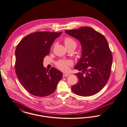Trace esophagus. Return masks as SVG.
<instances>
[{
  "label": "esophagus",
  "instance_id": "obj_1",
  "mask_svg": "<svg viewBox=\"0 0 127 127\" xmlns=\"http://www.w3.org/2000/svg\"><path fill=\"white\" fill-rule=\"evenodd\" d=\"M69 74L68 73H63V77H67L68 76H69Z\"/></svg>",
  "mask_w": 127,
  "mask_h": 127
}]
</instances>
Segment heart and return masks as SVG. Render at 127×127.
<instances>
[{
    "label": "heart",
    "instance_id": "b5f03b06",
    "mask_svg": "<svg viewBox=\"0 0 127 127\" xmlns=\"http://www.w3.org/2000/svg\"><path fill=\"white\" fill-rule=\"evenodd\" d=\"M64 43L66 48L70 46H76V41L70 37H66L64 38ZM72 64V63L71 61L65 60H60L56 63V65L59 69L64 71L68 70V66Z\"/></svg>",
    "mask_w": 127,
    "mask_h": 127
}]
</instances>
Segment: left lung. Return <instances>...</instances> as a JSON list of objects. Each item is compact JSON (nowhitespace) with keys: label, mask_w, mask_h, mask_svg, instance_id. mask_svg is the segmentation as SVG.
<instances>
[{"label":"left lung","mask_w":127,"mask_h":127,"mask_svg":"<svg viewBox=\"0 0 127 127\" xmlns=\"http://www.w3.org/2000/svg\"><path fill=\"white\" fill-rule=\"evenodd\" d=\"M65 32L81 42V57L74 68L82 71L75 74L79 80L72 90L82 96L100 91L110 76L113 56L105 37L92 28L82 27Z\"/></svg>","instance_id":"left-lung-1"}]
</instances>
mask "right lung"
<instances>
[{"label":"right lung","instance_id":"obj_1","mask_svg":"<svg viewBox=\"0 0 127 127\" xmlns=\"http://www.w3.org/2000/svg\"><path fill=\"white\" fill-rule=\"evenodd\" d=\"M61 32H36L25 37L15 50L16 76L24 88L33 95L44 97L54 92L63 73L52 67L43 66L44 58Z\"/></svg>","mask_w":127,"mask_h":127}]
</instances>
